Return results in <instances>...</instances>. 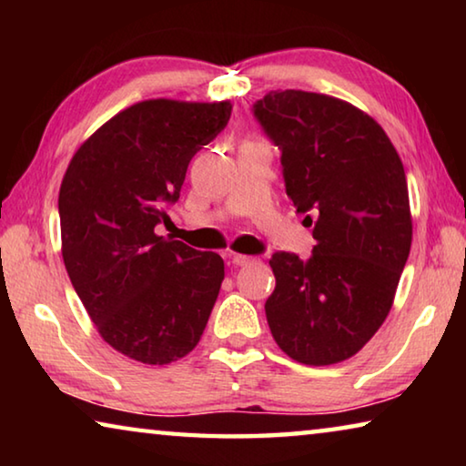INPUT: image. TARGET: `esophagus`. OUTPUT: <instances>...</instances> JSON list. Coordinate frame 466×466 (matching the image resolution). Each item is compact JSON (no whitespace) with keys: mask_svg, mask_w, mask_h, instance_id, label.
<instances>
[{"mask_svg":"<svg viewBox=\"0 0 466 466\" xmlns=\"http://www.w3.org/2000/svg\"><path fill=\"white\" fill-rule=\"evenodd\" d=\"M250 261H252V257L238 255V252H234V255H232V265H236V267H244V265H248Z\"/></svg>","mask_w":466,"mask_h":466,"instance_id":"obj_1","label":"esophagus"}]
</instances>
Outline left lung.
Here are the masks:
<instances>
[{
    "instance_id": "1",
    "label": "left lung",
    "mask_w": 466,
    "mask_h": 466,
    "mask_svg": "<svg viewBox=\"0 0 466 466\" xmlns=\"http://www.w3.org/2000/svg\"><path fill=\"white\" fill-rule=\"evenodd\" d=\"M255 116L281 149L296 211L317 216L310 258L271 257L267 322L291 360L339 364L382 327L411 250L403 162L372 116L327 94L269 92Z\"/></svg>"
}]
</instances>
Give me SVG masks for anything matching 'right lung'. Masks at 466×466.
<instances>
[{
    "label": "right lung",
    "mask_w": 466,
    "mask_h": 466,
    "mask_svg": "<svg viewBox=\"0 0 466 466\" xmlns=\"http://www.w3.org/2000/svg\"><path fill=\"white\" fill-rule=\"evenodd\" d=\"M232 102L152 98L77 147L59 188L61 255L94 327L123 356L164 366L195 350L224 261L157 236L191 157L230 121Z\"/></svg>",
    "instance_id": "right-lung-1"
}]
</instances>
